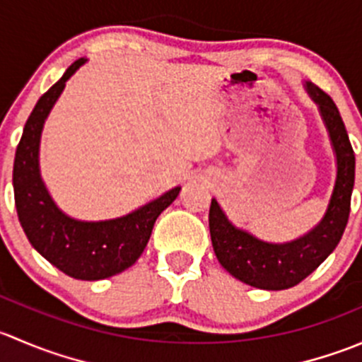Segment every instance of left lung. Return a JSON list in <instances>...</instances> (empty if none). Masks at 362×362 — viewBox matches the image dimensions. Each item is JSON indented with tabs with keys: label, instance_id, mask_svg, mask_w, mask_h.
Here are the masks:
<instances>
[{
	"label": "left lung",
	"instance_id": "left-lung-1",
	"mask_svg": "<svg viewBox=\"0 0 362 362\" xmlns=\"http://www.w3.org/2000/svg\"><path fill=\"white\" fill-rule=\"evenodd\" d=\"M303 86L319 108L337 158V180L322 218L299 238L272 243L236 228L215 198L208 214L211 245L222 268L240 282L257 289L284 291L298 286L337 249L349 221L356 156L345 124L334 101L324 90L308 80Z\"/></svg>",
	"mask_w": 362,
	"mask_h": 362
}]
</instances>
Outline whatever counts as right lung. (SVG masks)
<instances>
[{
  "label": "right lung",
  "mask_w": 362,
  "mask_h": 362,
  "mask_svg": "<svg viewBox=\"0 0 362 362\" xmlns=\"http://www.w3.org/2000/svg\"><path fill=\"white\" fill-rule=\"evenodd\" d=\"M86 63V57L76 59L33 108L13 160V194L21 226L36 252L73 279L103 280L138 261L156 218L177 199L182 187L107 221H78L57 206L40 173V140L43 124L66 82Z\"/></svg>",
  "instance_id": "obj_1"
}]
</instances>
